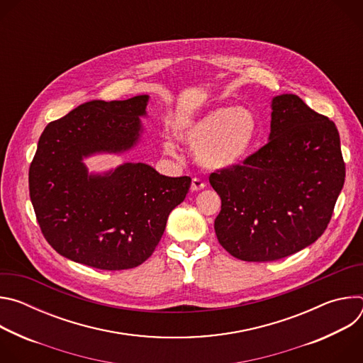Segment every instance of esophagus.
<instances>
[{
    "mask_svg": "<svg viewBox=\"0 0 363 363\" xmlns=\"http://www.w3.org/2000/svg\"><path fill=\"white\" fill-rule=\"evenodd\" d=\"M203 186H205V184L201 179H198V178H194L192 182H191V191L192 192H198V191L203 189Z\"/></svg>",
    "mask_w": 363,
    "mask_h": 363,
    "instance_id": "34e87169",
    "label": "esophagus"
}]
</instances>
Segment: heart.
I'll return each instance as SVG.
<instances>
[{"label": "heart", "mask_w": 363, "mask_h": 363, "mask_svg": "<svg viewBox=\"0 0 363 363\" xmlns=\"http://www.w3.org/2000/svg\"><path fill=\"white\" fill-rule=\"evenodd\" d=\"M177 136L194 147L195 161L202 168L227 171L241 165L254 150L258 122L245 108H214L179 123ZM164 150L177 153L171 140L164 142Z\"/></svg>", "instance_id": "heart-1"}]
</instances>
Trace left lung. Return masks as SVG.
I'll use <instances>...</instances> for the list:
<instances>
[{"label":"left lung","instance_id":"left-lung-1","mask_svg":"<svg viewBox=\"0 0 363 363\" xmlns=\"http://www.w3.org/2000/svg\"><path fill=\"white\" fill-rule=\"evenodd\" d=\"M210 184L221 198L216 234L233 257L262 263L294 254L325 233L343 188L337 128L298 96H276L269 142Z\"/></svg>","mask_w":363,"mask_h":363}]
</instances>
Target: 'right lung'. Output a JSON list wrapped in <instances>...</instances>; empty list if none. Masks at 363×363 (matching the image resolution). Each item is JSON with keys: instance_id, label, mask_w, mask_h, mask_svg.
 <instances>
[{"instance_id": "add662e5", "label": "right lung", "mask_w": 363, "mask_h": 363, "mask_svg": "<svg viewBox=\"0 0 363 363\" xmlns=\"http://www.w3.org/2000/svg\"><path fill=\"white\" fill-rule=\"evenodd\" d=\"M147 101V94L91 100L48 123L40 136L30 198L44 238L72 262L100 270L138 267L189 191V177H165L143 162L105 172H90L84 164L94 155L138 146Z\"/></svg>"}]
</instances>
